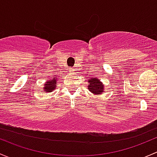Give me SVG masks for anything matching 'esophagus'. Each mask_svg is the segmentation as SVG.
<instances>
[{"instance_id": "esophagus-1", "label": "esophagus", "mask_w": 157, "mask_h": 157, "mask_svg": "<svg viewBox=\"0 0 157 157\" xmlns=\"http://www.w3.org/2000/svg\"><path fill=\"white\" fill-rule=\"evenodd\" d=\"M69 71H70V72H72V71H73V69H72V68H71V69H69Z\"/></svg>"}]
</instances>
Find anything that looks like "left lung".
<instances>
[{
	"mask_svg": "<svg viewBox=\"0 0 157 157\" xmlns=\"http://www.w3.org/2000/svg\"><path fill=\"white\" fill-rule=\"evenodd\" d=\"M88 89L90 91H91L93 94H101L103 91V85L101 83L100 79L96 78H91L88 81Z\"/></svg>",
	"mask_w": 157,
	"mask_h": 157,
	"instance_id": "obj_1",
	"label": "left lung"
}]
</instances>
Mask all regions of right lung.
I'll use <instances>...</instances> for the list:
<instances>
[{
	"instance_id": "add662e5",
	"label": "right lung",
	"mask_w": 157,
	"mask_h": 157,
	"mask_svg": "<svg viewBox=\"0 0 157 157\" xmlns=\"http://www.w3.org/2000/svg\"><path fill=\"white\" fill-rule=\"evenodd\" d=\"M56 77H55L54 79H51V80H50L49 82H46L44 87V89L45 90L44 91L51 92V91H52L53 90H54V88H56Z\"/></svg>"
}]
</instances>
